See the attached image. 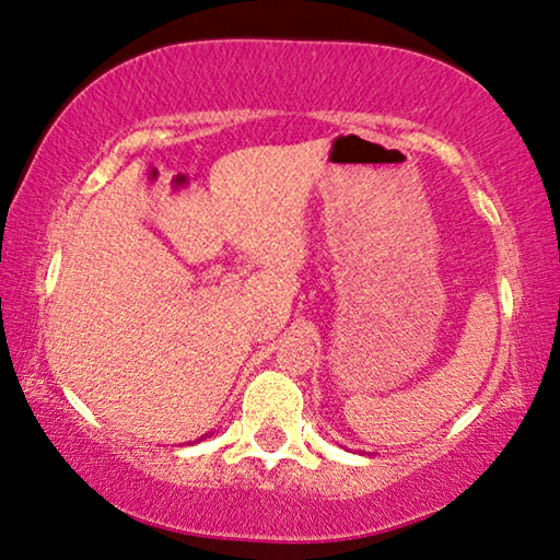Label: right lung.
Wrapping results in <instances>:
<instances>
[{
    "mask_svg": "<svg viewBox=\"0 0 560 560\" xmlns=\"http://www.w3.org/2000/svg\"><path fill=\"white\" fill-rule=\"evenodd\" d=\"M200 439H203V436H200Z\"/></svg>",
    "mask_w": 560,
    "mask_h": 560,
    "instance_id": "1",
    "label": "right lung"
}]
</instances>
